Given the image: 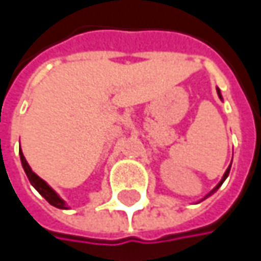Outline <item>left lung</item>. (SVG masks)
<instances>
[{"mask_svg":"<svg viewBox=\"0 0 261 261\" xmlns=\"http://www.w3.org/2000/svg\"><path fill=\"white\" fill-rule=\"evenodd\" d=\"M216 90H218V95H219V98L222 99V95H221V90H219L218 87H216ZM230 169H231V165H230V166H228V169L225 171V174H224V177H222V180H221V181L218 182V186H216V187H215V189H213V190H212L210 193H207V195L204 196V199H205V198H208L210 195H213V193H215V192H216V190H218V189H219V187L222 186V182L225 181V178H227V177H228V174H230Z\"/></svg>","mask_w":261,"mask_h":261,"instance_id":"obj_1","label":"left lung"}]
</instances>
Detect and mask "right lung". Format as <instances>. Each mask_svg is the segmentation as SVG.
Listing matches in <instances>:
<instances>
[{
  "instance_id": "1",
  "label": "right lung",
  "mask_w": 261,
  "mask_h": 261,
  "mask_svg": "<svg viewBox=\"0 0 261 261\" xmlns=\"http://www.w3.org/2000/svg\"><path fill=\"white\" fill-rule=\"evenodd\" d=\"M19 157H21V163H22V168H24V171H25L27 177H28V180L31 182V186L51 204V205H54V207H57V208H68V205H66V202L57 195V192L56 190H53L46 182L43 181L39 175H36L33 171H31V168H30V165L27 163L25 157H24V154H22V151H19Z\"/></svg>"
}]
</instances>
